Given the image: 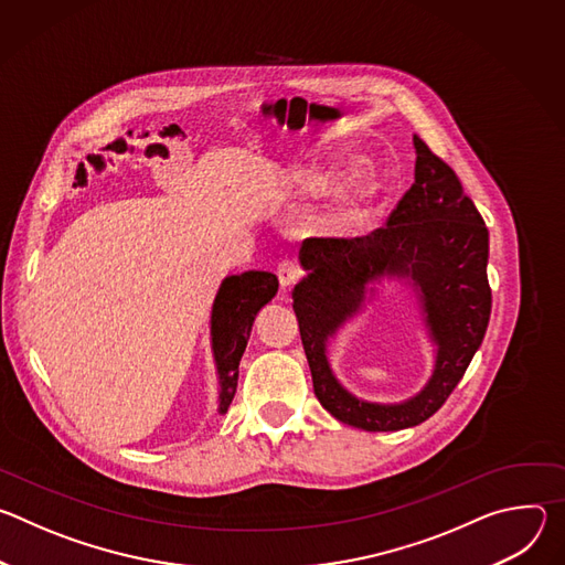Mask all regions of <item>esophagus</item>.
<instances>
[{"label":"esophagus","instance_id":"1","mask_svg":"<svg viewBox=\"0 0 565 565\" xmlns=\"http://www.w3.org/2000/svg\"><path fill=\"white\" fill-rule=\"evenodd\" d=\"M277 277H279L281 288H288V286L297 284V281L303 277V270H301L299 264L286 259V262H281V264L277 266Z\"/></svg>","mask_w":565,"mask_h":565}]
</instances>
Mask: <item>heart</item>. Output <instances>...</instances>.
Instances as JSON below:
<instances>
[{
  "label": "heart",
  "mask_w": 565,
  "mask_h": 565,
  "mask_svg": "<svg viewBox=\"0 0 565 565\" xmlns=\"http://www.w3.org/2000/svg\"><path fill=\"white\" fill-rule=\"evenodd\" d=\"M340 179V172L338 170H329V172H319L310 179V188L315 192H327L333 188V183Z\"/></svg>",
  "instance_id": "obj_1"
}]
</instances>
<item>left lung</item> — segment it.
Wrapping results in <instances>:
<instances>
[{"label": "left lung", "instance_id": "left-lung-1", "mask_svg": "<svg viewBox=\"0 0 565 565\" xmlns=\"http://www.w3.org/2000/svg\"><path fill=\"white\" fill-rule=\"evenodd\" d=\"M416 181L366 236H310L299 262L308 270L292 290V308L312 375L331 416L364 431H399L431 418L465 375L488 331L490 232L456 172L414 136ZM407 276L419 290L426 323L439 347L430 384L399 406H373L351 396L326 360V340L352 316L369 280Z\"/></svg>", "mask_w": 565, "mask_h": 565}]
</instances>
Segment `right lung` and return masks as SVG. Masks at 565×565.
Segmentation results:
<instances>
[{"label":"right lung","instance_id":"right-lung-1","mask_svg":"<svg viewBox=\"0 0 565 565\" xmlns=\"http://www.w3.org/2000/svg\"><path fill=\"white\" fill-rule=\"evenodd\" d=\"M279 288V281L270 273L250 270L244 275L225 277L214 306H212V351L216 360L221 402L218 412L225 414L236 393L238 362L246 351L255 315L266 306Z\"/></svg>","mask_w":565,"mask_h":565}]
</instances>
